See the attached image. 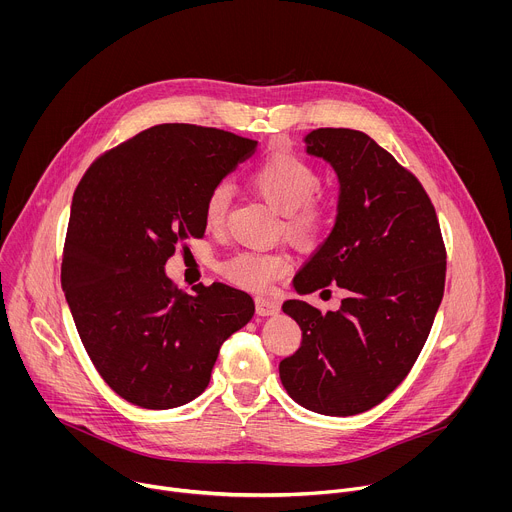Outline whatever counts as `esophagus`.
Listing matches in <instances>:
<instances>
[{"label":"esophagus","mask_w":512,"mask_h":512,"mask_svg":"<svg viewBox=\"0 0 512 512\" xmlns=\"http://www.w3.org/2000/svg\"><path fill=\"white\" fill-rule=\"evenodd\" d=\"M255 308H257L259 316H275L281 310L279 304L275 300H269V298H257L255 300Z\"/></svg>","instance_id":"1"}]
</instances>
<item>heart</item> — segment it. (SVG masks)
<instances>
[{"mask_svg": "<svg viewBox=\"0 0 512 512\" xmlns=\"http://www.w3.org/2000/svg\"><path fill=\"white\" fill-rule=\"evenodd\" d=\"M251 184L271 208L285 216L283 227L289 237L310 243L324 231L328 212L312 198L320 188V176L302 158L287 152L267 158L251 174ZM227 208L229 188L225 184L212 188L204 204V223L210 229H218L225 223ZM287 269L289 259L277 251H243L225 267L235 283L251 291L267 289Z\"/></svg>", "mask_w": 512, "mask_h": 512, "instance_id": "heart-1", "label": "heart"}]
</instances>
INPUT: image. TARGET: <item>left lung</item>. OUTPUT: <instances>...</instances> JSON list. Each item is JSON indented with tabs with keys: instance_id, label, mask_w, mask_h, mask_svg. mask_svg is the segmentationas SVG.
Wrapping results in <instances>:
<instances>
[{
	"instance_id": "obj_1",
	"label": "left lung",
	"mask_w": 512,
	"mask_h": 512,
	"mask_svg": "<svg viewBox=\"0 0 512 512\" xmlns=\"http://www.w3.org/2000/svg\"><path fill=\"white\" fill-rule=\"evenodd\" d=\"M304 141L340 188L334 227L294 289L306 296L336 283L346 298L326 314L283 304L302 346L279 362V379L302 407L346 417L379 405L411 371L444 298L446 247L419 180L367 133L320 127Z\"/></svg>"
}]
</instances>
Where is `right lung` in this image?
<instances>
[{"mask_svg":"<svg viewBox=\"0 0 512 512\" xmlns=\"http://www.w3.org/2000/svg\"><path fill=\"white\" fill-rule=\"evenodd\" d=\"M255 150L223 129L154 125L101 156L72 196L64 298L95 369L133 405L196 399L223 342L255 314L237 287L184 294L164 269L178 243L204 235L210 190Z\"/></svg>","mask_w":512,"mask_h":512,"instance_id":"right-lung-1","label":"right lung"}]
</instances>
